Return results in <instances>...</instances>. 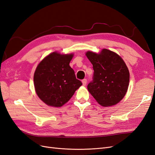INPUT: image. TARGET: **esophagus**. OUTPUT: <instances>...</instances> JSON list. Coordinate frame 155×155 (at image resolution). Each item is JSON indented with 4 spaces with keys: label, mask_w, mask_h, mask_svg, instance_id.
I'll return each instance as SVG.
<instances>
[{
    "label": "esophagus",
    "mask_w": 155,
    "mask_h": 155,
    "mask_svg": "<svg viewBox=\"0 0 155 155\" xmlns=\"http://www.w3.org/2000/svg\"><path fill=\"white\" fill-rule=\"evenodd\" d=\"M87 80L86 79H84L82 80V83H83V86H85L86 84H87Z\"/></svg>",
    "instance_id": "34e87169"
}]
</instances>
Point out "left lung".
I'll return each instance as SVG.
<instances>
[{"mask_svg": "<svg viewBox=\"0 0 155 155\" xmlns=\"http://www.w3.org/2000/svg\"><path fill=\"white\" fill-rule=\"evenodd\" d=\"M87 57L92 64V81L88 91L99 104L107 107L116 105L127 91L129 72L120 56L107 49L100 54L87 51Z\"/></svg>", "mask_w": 155, "mask_h": 155, "instance_id": "8db88e82", "label": "left lung"}]
</instances>
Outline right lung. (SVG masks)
I'll return each instance as SVG.
<instances>
[{
	"instance_id": "add662e5",
	"label": "right lung",
	"mask_w": 155,
	"mask_h": 155,
	"mask_svg": "<svg viewBox=\"0 0 155 155\" xmlns=\"http://www.w3.org/2000/svg\"><path fill=\"white\" fill-rule=\"evenodd\" d=\"M72 57V54L53 52L37 66L34 77L35 89L40 99L48 105L61 107L82 85L69 65Z\"/></svg>"
}]
</instances>
